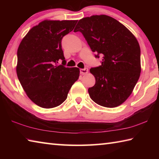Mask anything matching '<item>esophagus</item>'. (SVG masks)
Here are the masks:
<instances>
[{
    "label": "esophagus",
    "instance_id": "esophagus-1",
    "mask_svg": "<svg viewBox=\"0 0 159 159\" xmlns=\"http://www.w3.org/2000/svg\"><path fill=\"white\" fill-rule=\"evenodd\" d=\"M88 68L80 69V73L81 74H88Z\"/></svg>",
    "mask_w": 159,
    "mask_h": 159
}]
</instances>
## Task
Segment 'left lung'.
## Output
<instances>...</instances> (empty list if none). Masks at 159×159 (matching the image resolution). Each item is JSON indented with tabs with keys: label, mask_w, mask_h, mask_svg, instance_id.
<instances>
[{
	"label": "left lung",
	"mask_w": 159,
	"mask_h": 159,
	"mask_svg": "<svg viewBox=\"0 0 159 159\" xmlns=\"http://www.w3.org/2000/svg\"><path fill=\"white\" fill-rule=\"evenodd\" d=\"M74 32H81L102 65L90 69L95 84L90 98L99 105L113 108L123 103L140 76V48L134 35L109 16L93 15L80 20Z\"/></svg>",
	"instance_id": "obj_1"
}]
</instances>
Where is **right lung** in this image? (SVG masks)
<instances>
[{
  "mask_svg": "<svg viewBox=\"0 0 159 159\" xmlns=\"http://www.w3.org/2000/svg\"><path fill=\"white\" fill-rule=\"evenodd\" d=\"M76 23L77 20H44L31 29L19 45L18 79L29 98L42 108L63 103L79 79V68L64 66L61 49V39ZM60 59L63 64L58 66Z\"/></svg>",
  "mask_w": 159,
  "mask_h": 159,
  "instance_id": "1",
  "label": "right lung"
}]
</instances>
